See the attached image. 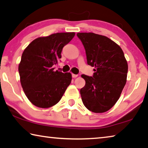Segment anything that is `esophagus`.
<instances>
[{
  "label": "esophagus",
  "mask_w": 148,
  "mask_h": 148,
  "mask_svg": "<svg viewBox=\"0 0 148 148\" xmlns=\"http://www.w3.org/2000/svg\"><path fill=\"white\" fill-rule=\"evenodd\" d=\"M72 77H76L78 76V75H77V74H72Z\"/></svg>",
  "instance_id": "obj_1"
}]
</instances>
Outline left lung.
I'll return each mask as SVG.
<instances>
[{
	"instance_id": "obj_1",
	"label": "left lung",
	"mask_w": 148,
	"mask_h": 148,
	"mask_svg": "<svg viewBox=\"0 0 148 148\" xmlns=\"http://www.w3.org/2000/svg\"><path fill=\"white\" fill-rule=\"evenodd\" d=\"M86 49L87 64L95 67L92 76L82 74L86 81L80 89L82 102L95 113L109 110L119 99L127 82L128 64L123 51L106 36L92 32H78Z\"/></svg>"
}]
</instances>
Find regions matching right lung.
<instances>
[{
  "label": "right lung",
  "instance_id": "add662e5",
  "mask_svg": "<svg viewBox=\"0 0 148 148\" xmlns=\"http://www.w3.org/2000/svg\"><path fill=\"white\" fill-rule=\"evenodd\" d=\"M74 32H58L34 40L24 50L19 64L20 82L25 94L34 106L47 108L58 103L71 83L70 72L54 71L63 47Z\"/></svg>",
  "mask_w": 148,
  "mask_h": 148
}]
</instances>
